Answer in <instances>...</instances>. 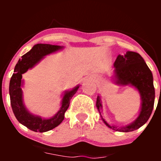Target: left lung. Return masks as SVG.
I'll return each instance as SVG.
<instances>
[{
    "instance_id": "8db88e82",
    "label": "left lung",
    "mask_w": 161,
    "mask_h": 161,
    "mask_svg": "<svg viewBox=\"0 0 161 161\" xmlns=\"http://www.w3.org/2000/svg\"><path fill=\"white\" fill-rule=\"evenodd\" d=\"M114 76L117 80L116 83L123 85H130L139 90L142 100L141 110L139 117L134 123L123 127L109 125L102 119L106 126L114 130L133 131L147 123L153 112L155 102L153 73L141 55L134 52H127L124 55H119L114 62ZM96 106L100 111L102 103L99 96L97 97Z\"/></svg>"
}]
</instances>
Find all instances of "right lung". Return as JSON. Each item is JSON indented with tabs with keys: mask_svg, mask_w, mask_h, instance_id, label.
<instances>
[{
	"mask_svg": "<svg viewBox=\"0 0 161 161\" xmlns=\"http://www.w3.org/2000/svg\"><path fill=\"white\" fill-rule=\"evenodd\" d=\"M62 47L51 44L38 43L22 56L14 68L9 82V96L13 112L20 123L35 132H46L59 126L64 119V113L70 104L71 98L76 93L79 86L71 91H67L62 100V106L58 113L49 119H43L31 114L22 102V74L35 66L45 55L61 49Z\"/></svg>",
	"mask_w": 161,
	"mask_h": 161,
	"instance_id": "right-lung-1",
	"label": "right lung"
}]
</instances>
